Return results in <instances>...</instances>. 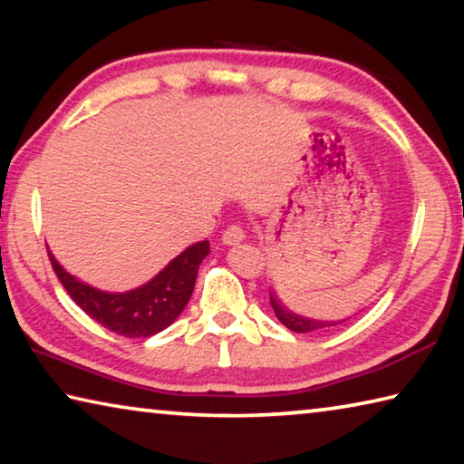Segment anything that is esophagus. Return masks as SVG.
<instances>
[{
    "label": "esophagus",
    "mask_w": 464,
    "mask_h": 464,
    "mask_svg": "<svg viewBox=\"0 0 464 464\" xmlns=\"http://www.w3.org/2000/svg\"><path fill=\"white\" fill-rule=\"evenodd\" d=\"M243 239H246V233H243L239 225H231L229 229H225L223 233L225 246H237V243H241Z\"/></svg>",
    "instance_id": "34e87169"
}]
</instances>
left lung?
<instances>
[{"label": "left lung", "mask_w": 464, "mask_h": 464, "mask_svg": "<svg viewBox=\"0 0 464 464\" xmlns=\"http://www.w3.org/2000/svg\"><path fill=\"white\" fill-rule=\"evenodd\" d=\"M270 304L274 313H276V317L282 325H286L290 332H296V334H307V332H315V329H324V327H332L342 324V321H319V319H309V317H303V315H296V313L288 311L282 301L278 298V295L270 290Z\"/></svg>", "instance_id": "1"}]
</instances>
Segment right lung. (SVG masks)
<instances>
[{"mask_svg": "<svg viewBox=\"0 0 464 464\" xmlns=\"http://www.w3.org/2000/svg\"><path fill=\"white\" fill-rule=\"evenodd\" d=\"M208 251V241L194 243L147 285L127 293H104L85 285L63 270L51 251L49 257L61 285L92 319L124 337H151L174 324L184 311L192 296L198 266Z\"/></svg>", "mask_w": 464, "mask_h": 464, "instance_id": "1", "label": "right lung"}]
</instances>
